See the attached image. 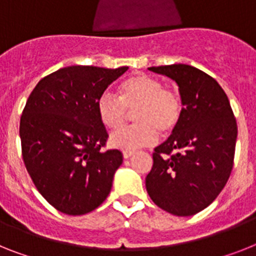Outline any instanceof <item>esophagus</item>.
<instances>
[{"mask_svg": "<svg viewBox=\"0 0 256 256\" xmlns=\"http://www.w3.org/2000/svg\"><path fill=\"white\" fill-rule=\"evenodd\" d=\"M122 154H124V158H128L130 156L134 154V151H132V150H124V151L122 152Z\"/></svg>", "mask_w": 256, "mask_h": 256, "instance_id": "esophagus-1", "label": "esophagus"}]
</instances>
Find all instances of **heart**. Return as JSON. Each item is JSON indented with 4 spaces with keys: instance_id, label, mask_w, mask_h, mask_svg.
Wrapping results in <instances>:
<instances>
[{
    "instance_id": "heart-1",
    "label": "heart",
    "mask_w": 256,
    "mask_h": 256,
    "mask_svg": "<svg viewBox=\"0 0 256 256\" xmlns=\"http://www.w3.org/2000/svg\"><path fill=\"white\" fill-rule=\"evenodd\" d=\"M136 122L110 136V144L120 150H136L154 144L161 135L170 134L184 114V102L174 88L164 87L160 79L138 74L120 86V98L104 91L98 98L96 110L102 124L118 130L128 120V110H134Z\"/></svg>"
}]
</instances>
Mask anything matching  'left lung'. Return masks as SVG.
<instances>
[{"instance_id":"8db88e82","label":"left lung","mask_w":256,"mask_h":256,"mask_svg":"<svg viewBox=\"0 0 256 256\" xmlns=\"http://www.w3.org/2000/svg\"><path fill=\"white\" fill-rule=\"evenodd\" d=\"M150 70L177 82L184 114L173 134L154 148L146 188L161 210L191 216L211 204L229 180L237 121L224 90L204 72L184 64Z\"/></svg>"}]
</instances>
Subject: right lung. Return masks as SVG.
Wrapping results in <instances>:
<instances>
[{
	"mask_svg": "<svg viewBox=\"0 0 256 256\" xmlns=\"http://www.w3.org/2000/svg\"><path fill=\"white\" fill-rule=\"evenodd\" d=\"M128 68H60L38 82L26 102L19 124L26 169L45 200L62 214H88L110 192L122 154L102 150L108 134L96 102Z\"/></svg>",
	"mask_w": 256,
	"mask_h": 256,
	"instance_id": "obj_1",
	"label": "right lung"
}]
</instances>
